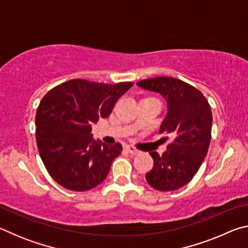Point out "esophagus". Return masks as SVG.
Returning a JSON list of instances; mask_svg holds the SVG:
<instances>
[{"instance_id":"1","label":"esophagus","mask_w":248,"mask_h":248,"mask_svg":"<svg viewBox=\"0 0 248 248\" xmlns=\"http://www.w3.org/2000/svg\"><path fill=\"white\" fill-rule=\"evenodd\" d=\"M125 149H127L128 152H129L130 154H132V155H138V154L141 153L139 150L136 149V148H134V146H132V145H127V146H125Z\"/></svg>"}]
</instances>
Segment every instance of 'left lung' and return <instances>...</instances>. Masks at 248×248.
Segmentation results:
<instances>
[{
  "mask_svg": "<svg viewBox=\"0 0 248 248\" xmlns=\"http://www.w3.org/2000/svg\"><path fill=\"white\" fill-rule=\"evenodd\" d=\"M137 84L157 92L169 104V112L159 133H169L171 141L162 155L150 152L154 164L145 175L146 182L159 191L179 189L194 178L208 153L212 128L211 107L199 90L182 79L158 77Z\"/></svg>",
  "mask_w": 248,
  "mask_h": 248,
  "instance_id": "obj_1",
  "label": "left lung"
}]
</instances>
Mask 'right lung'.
Wrapping results in <instances>:
<instances>
[{"mask_svg": "<svg viewBox=\"0 0 248 248\" xmlns=\"http://www.w3.org/2000/svg\"><path fill=\"white\" fill-rule=\"evenodd\" d=\"M132 82L70 79L46 94L36 112V141L49 175L62 187L86 191L107 177L123 145L93 140L92 125L111 114Z\"/></svg>", "mask_w": 248, "mask_h": 248, "instance_id": "add662e5", "label": "right lung"}]
</instances>
